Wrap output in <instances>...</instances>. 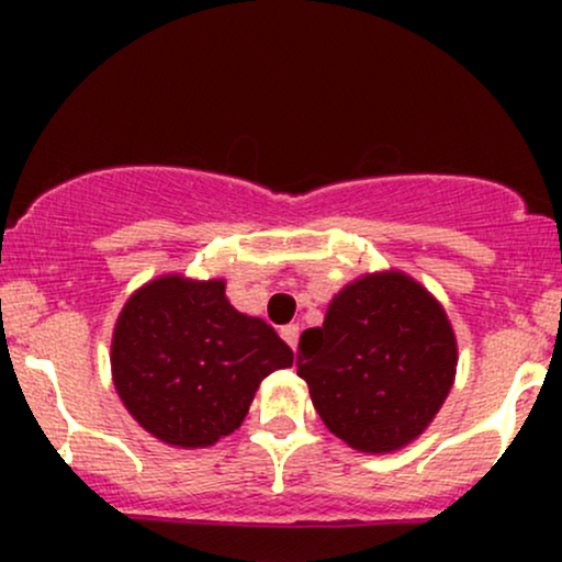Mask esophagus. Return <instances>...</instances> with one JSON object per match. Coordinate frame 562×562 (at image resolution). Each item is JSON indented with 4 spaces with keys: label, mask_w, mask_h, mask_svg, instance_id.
<instances>
[{
    "label": "esophagus",
    "mask_w": 562,
    "mask_h": 562,
    "mask_svg": "<svg viewBox=\"0 0 562 562\" xmlns=\"http://www.w3.org/2000/svg\"><path fill=\"white\" fill-rule=\"evenodd\" d=\"M280 335H282V338H285V344H288V346L293 348V351H295V346H299V335H301V327H299V325H288V327H282Z\"/></svg>",
    "instance_id": "obj_1"
}]
</instances>
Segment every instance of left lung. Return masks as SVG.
<instances>
[{
	"mask_svg": "<svg viewBox=\"0 0 562 562\" xmlns=\"http://www.w3.org/2000/svg\"><path fill=\"white\" fill-rule=\"evenodd\" d=\"M299 375L322 423L359 451L417 438L454 383L457 340L436 299L398 272L340 290L322 327L301 335Z\"/></svg>",
	"mask_w": 562,
	"mask_h": 562,
	"instance_id": "left-lung-1",
	"label": "left lung"
}]
</instances>
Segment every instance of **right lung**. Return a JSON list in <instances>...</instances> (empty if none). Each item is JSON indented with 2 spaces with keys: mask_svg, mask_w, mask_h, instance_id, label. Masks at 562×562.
I'll list each match as a JSON object with an SVG mask.
<instances>
[{
  "mask_svg": "<svg viewBox=\"0 0 562 562\" xmlns=\"http://www.w3.org/2000/svg\"><path fill=\"white\" fill-rule=\"evenodd\" d=\"M111 364L147 434L198 449L240 428L261 380L293 364V351L267 322L235 312L222 280L171 274L126 301Z\"/></svg>",
  "mask_w": 562,
  "mask_h": 562,
  "instance_id": "add662e5",
  "label": "right lung"
}]
</instances>
